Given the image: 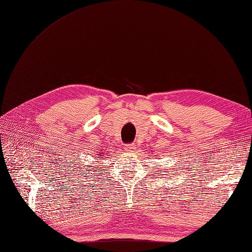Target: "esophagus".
Here are the masks:
<instances>
[{"instance_id": "1", "label": "esophagus", "mask_w": 252, "mask_h": 252, "mask_svg": "<svg viewBox=\"0 0 252 252\" xmlns=\"http://www.w3.org/2000/svg\"><path fill=\"white\" fill-rule=\"evenodd\" d=\"M135 150H136L135 143H127V145H125V151L126 152H133Z\"/></svg>"}]
</instances>
